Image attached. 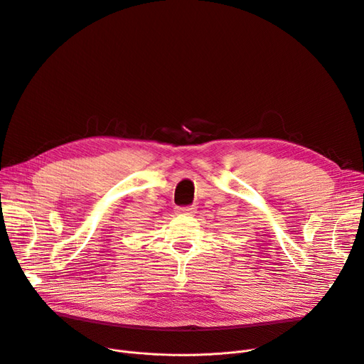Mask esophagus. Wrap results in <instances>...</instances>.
Returning a JSON list of instances; mask_svg holds the SVG:
<instances>
[{"mask_svg": "<svg viewBox=\"0 0 364 364\" xmlns=\"http://www.w3.org/2000/svg\"><path fill=\"white\" fill-rule=\"evenodd\" d=\"M195 209H196L195 206H180V208H177V212L193 215V213H195Z\"/></svg>", "mask_w": 364, "mask_h": 364, "instance_id": "34e87169", "label": "esophagus"}]
</instances>
